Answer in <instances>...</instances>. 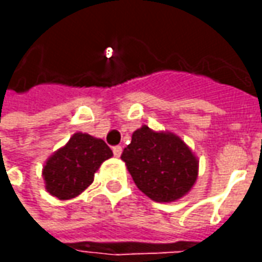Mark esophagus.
Listing matches in <instances>:
<instances>
[{
	"mask_svg": "<svg viewBox=\"0 0 262 262\" xmlns=\"http://www.w3.org/2000/svg\"><path fill=\"white\" fill-rule=\"evenodd\" d=\"M112 151H114L115 157H120V154H122V147H120V146H115Z\"/></svg>",
	"mask_w": 262,
	"mask_h": 262,
	"instance_id": "1",
	"label": "esophagus"
}]
</instances>
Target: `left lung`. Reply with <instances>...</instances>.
Listing matches in <instances>:
<instances>
[{"mask_svg":"<svg viewBox=\"0 0 262 262\" xmlns=\"http://www.w3.org/2000/svg\"><path fill=\"white\" fill-rule=\"evenodd\" d=\"M129 174L136 187L154 202H176L198 180L199 160L181 137L168 130L143 125L123 150Z\"/></svg>","mask_w":262,"mask_h":262,"instance_id":"left-lung-1","label":"left lung"}]
</instances>
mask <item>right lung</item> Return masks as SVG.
<instances>
[{"instance_id":"1","label":"right lung","mask_w":262,"mask_h":262,"mask_svg":"<svg viewBox=\"0 0 262 262\" xmlns=\"http://www.w3.org/2000/svg\"><path fill=\"white\" fill-rule=\"evenodd\" d=\"M112 156V150L102 139L75 132L43 165L46 191L60 201L78 196L91 185L101 164Z\"/></svg>"}]
</instances>
